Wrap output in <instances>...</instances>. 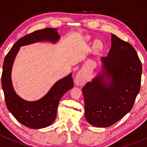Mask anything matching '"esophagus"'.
Instances as JSON below:
<instances>
[{
  "label": "esophagus",
  "instance_id": "34e87169",
  "mask_svg": "<svg viewBox=\"0 0 147 147\" xmlns=\"http://www.w3.org/2000/svg\"><path fill=\"white\" fill-rule=\"evenodd\" d=\"M86 80V76L82 72H79L76 75L75 78V83L77 86H82L85 84Z\"/></svg>",
  "mask_w": 147,
  "mask_h": 147
}]
</instances>
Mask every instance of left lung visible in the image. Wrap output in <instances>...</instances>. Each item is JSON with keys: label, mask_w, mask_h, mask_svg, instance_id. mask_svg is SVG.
<instances>
[{"label": "left lung", "mask_w": 147, "mask_h": 147, "mask_svg": "<svg viewBox=\"0 0 147 147\" xmlns=\"http://www.w3.org/2000/svg\"><path fill=\"white\" fill-rule=\"evenodd\" d=\"M102 61L104 72L82 90L86 119L92 126L108 127L132 109L140 90L142 67L134 48L115 34L108 56Z\"/></svg>", "instance_id": "obj_1"}]
</instances>
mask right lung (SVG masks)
I'll return each instance as SVG.
<instances>
[{
  "label": "right lung",
  "mask_w": 147,
  "mask_h": 147,
  "mask_svg": "<svg viewBox=\"0 0 147 147\" xmlns=\"http://www.w3.org/2000/svg\"><path fill=\"white\" fill-rule=\"evenodd\" d=\"M59 37L57 30L50 28L28 34L14 43L3 62L1 83L7 107L18 122L30 129L47 127L55 121L61 98L74 86L72 74L58 81L43 98L35 102H27L18 97L13 88L11 66L21 46L41 41L56 42Z\"/></svg>",
  "instance_id": "add662e5"
}]
</instances>
